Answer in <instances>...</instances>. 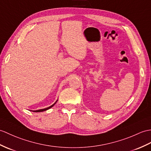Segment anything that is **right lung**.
<instances>
[{"mask_svg": "<svg viewBox=\"0 0 151 151\" xmlns=\"http://www.w3.org/2000/svg\"><path fill=\"white\" fill-rule=\"evenodd\" d=\"M57 101H56V102H57ZM56 102H55L54 104H52V106H51L50 107H47V108H45V109H40V110H37V111H34L33 112H42V111H46V110L49 109H50V108H51L52 106H53L54 105L56 104Z\"/></svg>", "mask_w": 151, "mask_h": 151, "instance_id": "1", "label": "right lung"}]
</instances>
